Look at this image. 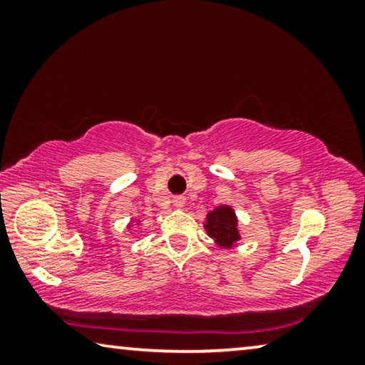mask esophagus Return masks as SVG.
<instances>
[{"label":"esophagus","mask_w":365,"mask_h":365,"mask_svg":"<svg viewBox=\"0 0 365 365\" xmlns=\"http://www.w3.org/2000/svg\"><path fill=\"white\" fill-rule=\"evenodd\" d=\"M174 205H175L177 207H182V206L185 205V197H183V196H177V197H174Z\"/></svg>","instance_id":"esophagus-1"}]
</instances>
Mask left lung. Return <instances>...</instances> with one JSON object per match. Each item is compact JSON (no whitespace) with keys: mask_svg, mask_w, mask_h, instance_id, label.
<instances>
[{"mask_svg":"<svg viewBox=\"0 0 365 365\" xmlns=\"http://www.w3.org/2000/svg\"><path fill=\"white\" fill-rule=\"evenodd\" d=\"M205 228L209 237L214 238L222 248H232L240 240L237 217L233 209L228 206H219L209 212Z\"/></svg>","mask_w":365,"mask_h":365,"instance_id":"obj_1","label":"left lung"}]
</instances>
